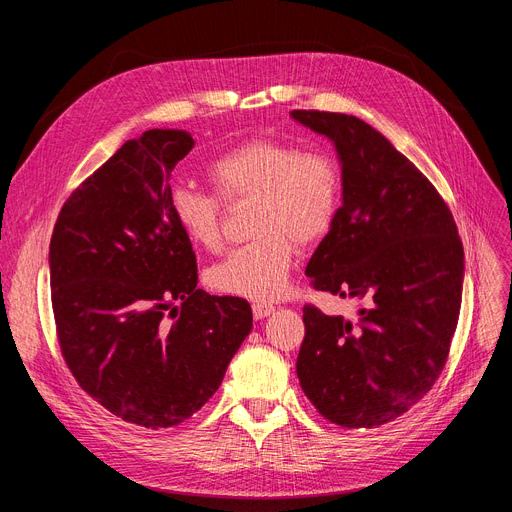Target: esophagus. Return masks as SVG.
Returning a JSON list of instances; mask_svg holds the SVG:
<instances>
[{"label":"esophagus","instance_id":"34e87169","mask_svg":"<svg viewBox=\"0 0 512 512\" xmlns=\"http://www.w3.org/2000/svg\"><path fill=\"white\" fill-rule=\"evenodd\" d=\"M274 313V307L270 303H253V317L255 319H265L267 315Z\"/></svg>","mask_w":512,"mask_h":512}]
</instances>
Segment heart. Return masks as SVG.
I'll list each match as a JSON object with an SVG mask.
<instances>
[{
	"label": "heart",
	"instance_id": "1",
	"mask_svg": "<svg viewBox=\"0 0 512 512\" xmlns=\"http://www.w3.org/2000/svg\"><path fill=\"white\" fill-rule=\"evenodd\" d=\"M218 195L236 203L255 199L249 245L209 267L207 284L249 301H274L286 290L299 245L324 238L340 211L342 180L336 161L276 139L240 143L209 164ZM172 218L191 245L213 251L222 242V201L191 184L170 191Z\"/></svg>",
	"mask_w": 512,
	"mask_h": 512
}]
</instances>
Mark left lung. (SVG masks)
I'll use <instances>...</instances> for the list:
<instances>
[{
  "label": "left lung",
  "mask_w": 512,
  "mask_h": 512,
  "mask_svg": "<svg viewBox=\"0 0 512 512\" xmlns=\"http://www.w3.org/2000/svg\"><path fill=\"white\" fill-rule=\"evenodd\" d=\"M290 116L328 137L342 166V205L305 274L357 299V319L305 305L297 375L342 427H378L419 402L444 369L463 297L454 218L413 161L367 122L334 112Z\"/></svg>",
  "instance_id": "left-lung-1"
}]
</instances>
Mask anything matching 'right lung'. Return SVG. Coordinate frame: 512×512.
<instances>
[{"label": "right lung", "mask_w": 512, "mask_h": 512, "mask_svg": "<svg viewBox=\"0 0 512 512\" xmlns=\"http://www.w3.org/2000/svg\"><path fill=\"white\" fill-rule=\"evenodd\" d=\"M193 147L174 128L126 141L68 197L49 245L66 365L103 409L147 429L197 413L253 328L245 299L197 288L172 218L170 176Z\"/></svg>", "instance_id": "obj_1"}]
</instances>
